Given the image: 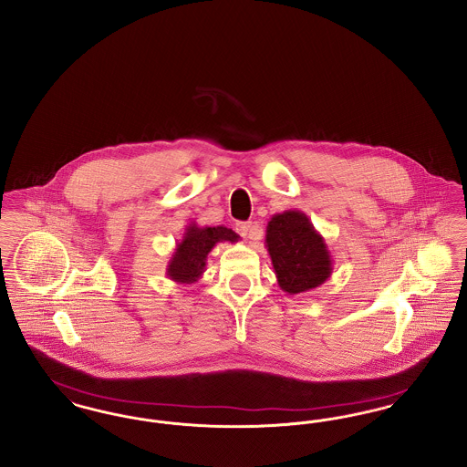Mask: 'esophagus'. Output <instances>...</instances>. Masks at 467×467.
<instances>
[{
	"mask_svg": "<svg viewBox=\"0 0 467 467\" xmlns=\"http://www.w3.org/2000/svg\"><path fill=\"white\" fill-rule=\"evenodd\" d=\"M236 231L238 234H242L244 238L248 240H261V229L254 223H236Z\"/></svg>",
	"mask_w": 467,
	"mask_h": 467,
	"instance_id": "34e87169",
	"label": "esophagus"
}]
</instances>
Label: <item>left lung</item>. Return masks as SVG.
I'll return each instance as SVG.
<instances>
[{"instance_id": "left-lung-1", "label": "left lung", "mask_w": 467, "mask_h": 467, "mask_svg": "<svg viewBox=\"0 0 467 467\" xmlns=\"http://www.w3.org/2000/svg\"><path fill=\"white\" fill-rule=\"evenodd\" d=\"M266 248L280 289L299 294L320 287L333 273L331 252L306 213H275L266 227Z\"/></svg>"}]
</instances>
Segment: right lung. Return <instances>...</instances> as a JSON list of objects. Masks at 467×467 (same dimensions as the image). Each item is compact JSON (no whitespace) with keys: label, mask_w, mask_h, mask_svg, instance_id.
I'll list each match as a JSON object with an SVG mask.
<instances>
[{"label":"right lung","mask_w":467,"mask_h":467,"mask_svg":"<svg viewBox=\"0 0 467 467\" xmlns=\"http://www.w3.org/2000/svg\"><path fill=\"white\" fill-rule=\"evenodd\" d=\"M240 236L223 225L200 227L196 223H189L168 261L166 276L180 285L196 284L204 273L206 257L212 248L223 242L236 244Z\"/></svg>","instance_id":"obj_1"}]
</instances>
